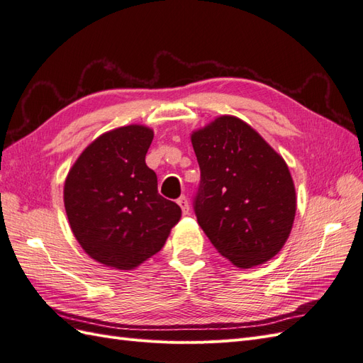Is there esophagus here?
I'll return each instance as SVG.
<instances>
[{
	"instance_id": "34e87169",
	"label": "esophagus",
	"mask_w": 363,
	"mask_h": 363,
	"mask_svg": "<svg viewBox=\"0 0 363 363\" xmlns=\"http://www.w3.org/2000/svg\"><path fill=\"white\" fill-rule=\"evenodd\" d=\"M177 203H179V206L182 207V212L186 215L189 212V201H188V199H186V195H182L180 199L177 200Z\"/></svg>"
}]
</instances>
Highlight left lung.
Returning a JSON list of instances; mask_svg holds the SVG:
<instances>
[{"instance_id": "obj_1", "label": "left lung", "mask_w": 363, "mask_h": 363, "mask_svg": "<svg viewBox=\"0 0 363 363\" xmlns=\"http://www.w3.org/2000/svg\"><path fill=\"white\" fill-rule=\"evenodd\" d=\"M192 145L201 172L194 212L212 245L239 268L276 256L295 218L288 164L235 116L195 131Z\"/></svg>"}]
</instances>
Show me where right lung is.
I'll return each mask as SVG.
<instances>
[{
    "instance_id": "add662e5",
    "label": "right lung",
    "mask_w": 363,
    "mask_h": 363,
    "mask_svg": "<svg viewBox=\"0 0 363 363\" xmlns=\"http://www.w3.org/2000/svg\"><path fill=\"white\" fill-rule=\"evenodd\" d=\"M152 131L127 125L94 140L65 182L72 233L96 262L131 269L162 250L182 208L157 191L145 156Z\"/></svg>"
}]
</instances>
